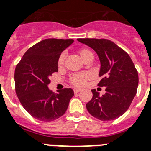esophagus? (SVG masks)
I'll use <instances>...</instances> for the list:
<instances>
[{"instance_id":"obj_1","label":"esophagus","mask_w":151,"mask_h":151,"mask_svg":"<svg viewBox=\"0 0 151 151\" xmlns=\"http://www.w3.org/2000/svg\"><path fill=\"white\" fill-rule=\"evenodd\" d=\"M73 91H74V93H78L81 91V89H77V88H75V89L73 90Z\"/></svg>"}]
</instances>
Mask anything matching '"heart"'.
Returning <instances> with one entry per match:
<instances>
[{"instance_id":"obj_1","label":"heart","mask_w":151,"mask_h":151,"mask_svg":"<svg viewBox=\"0 0 151 151\" xmlns=\"http://www.w3.org/2000/svg\"><path fill=\"white\" fill-rule=\"evenodd\" d=\"M78 54L80 55L81 58L84 61L87 60L88 59L92 58L94 57L93 56L92 52L91 50H88V49H81L78 51ZM64 59H65V55L61 54L60 56L57 61V65L59 67H61L62 65L64 63ZM89 78V75L86 73H77L74 75L71 76L70 78V84H72L73 86L75 87H82L84 86V84L86 83L87 80Z\"/></svg>"}]
</instances>
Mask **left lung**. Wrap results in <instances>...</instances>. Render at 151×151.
Masks as SVG:
<instances>
[{"instance_id":"1","label":"left lung","mask_w":151,"mask_h":151,"mask_svg":"<svg viewBox=\"0 0 151 151\" xmlns=\"http://www.w3.org/2000/svg\"><path fill=\"white\" fill-rule=\"evenodd\" d=\"M90 46L98 54L101 62L98 85L105 87V94L99 95L91 90L93 97L86 104L88 112L101 121L119 118L130 106L137 94L138 72L130 56L113 42L105 39H78Z\"/></svg>"}]
</instances>
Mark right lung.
Masks as SVG:
<instances>
[{
	"mask_svg": "<svg viewBox=\"0 0 151 151\" xmlns=\"http://www.w3.org/2000/svg\"><path fill=\"white\" fill-rule=\"evenodd\" d=\"M73 40L46 39L27 50L14 70L15 91L21 104L32 117L51 122L66 112L74 93L71 88L58 91L48 88L50 77L58 71L61 52Z\"/></svg>",
	"mask_w": 151,
	"mask_h": 151,
	"instance_id": "right-lung-1",
	"label": "right lung"
}]
</instances>
